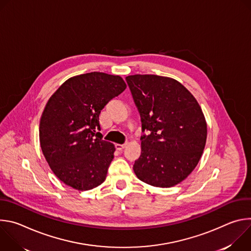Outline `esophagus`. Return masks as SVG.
<instances>
[{
    "label": "esophagus",
    "mask_w": 251,
    "mask_h": 251,
    "mask_svg": "<svg viewBox=\"0 0 251 251\" xmlns=\"http://www.w3.org/2000/svg\"><path fill=\"white\" fill-rule=\"evenodd\" d=\"M126 146H127V143H124V144H116L115 145V147L118 151H122Z\"/></svg>",
    "instance_id": "obj_1"
}]
</instances>
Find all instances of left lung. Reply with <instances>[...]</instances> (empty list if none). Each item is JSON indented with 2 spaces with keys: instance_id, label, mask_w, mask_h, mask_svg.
I'll use <instances>...</instances> for the list:
<instances>
[{
  "instance_id": "8db88e82",
  "label": "left lung",
  "mask_w": 251,
  "mask_h": 251,
  "mask_svg": "<svg viewBox=\"0 0 251 251\" xmlns=\"http://www.w3.org/2000/svg\"><path fill=\"white\" fill-rule=\"evenodd\" d=\"M139 110L141 156L133 170L140 181L160 188L183 182L197 167L206 142V122L194 95L174 78L155 75L126 77Z\"/></svg>"
}]
</instances>
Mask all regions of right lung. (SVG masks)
Instances as JSON below:
<instances>
[{"label":"right lung","instance_id":"right-lung-1","mask_svg":"<svg viewBox=\"0 0 251 251\" xmlns=\"http://www.w3.org/2000/svg\"><path fill=\"white\" fill-rule=\"evenodd\" d=\"M125 88L121 76L94 71L68 78L49 99L40 143L51 171L66 186L88 191L105 181L115 146L97 132L99 115Z\"/></svg>","mask_w":251,"mask_h":251}]
</instances>
